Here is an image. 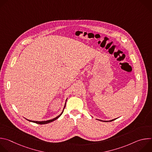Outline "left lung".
I'll list each match as a JSON object with an SVG mask.
<instances>
[{
  "label": "left lung",
  "mask_w": 152,
  "mask_h": 152,
  "mask_svg": "<svg viewBox=\"0 0 152 152\" xmlns=\"http://www.w3.org/2000/svg\"><path fill=\"white\" fill-rule=\"evenodd\" d=\"M115 120V119H113V120H110V121H103V120H100V121H114Z\"/></svg>",
  "instance_id": "8db88e82"
}]
</instances>
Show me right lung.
<instances>
[{
    "mask_svg": "<svg viewBox=\"0 0 152 152\" xmlns=\"http://www.w3.org/2000/svg\"><path fill=\"white\" fill-rule=\"evenodd\" d=\"M66 101H67V100H66ZM66 103H65V106H64V109H63V110H62V113L58 115V116H57L56 117H55V118H53V119H51V120H46V121H32V120H28V119H26L27 120H28V121H31V122H33V123H37V124H48V123H50V122H52V121H55V120H56V119H58L61 115H62V114L63 113V112H64V108H65V107H66Z\"/></svg>",
    "mask_w": 152,
    "mask_h": 152,
    "instance_id": "right-lung-1",
    "label": "right lung"
}]
</instances>
